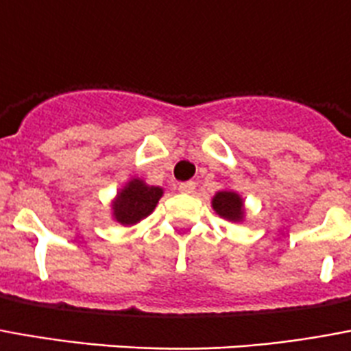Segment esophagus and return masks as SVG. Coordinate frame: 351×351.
I'll return each mask as SVG.
<instances>
[{
    "label": "esophagus",
    "instance_id": "34e87169",
    "mask_svg": "<svg viewBox=\"0 0 351 351\" xmlns=\"http://www.w3.org/2000/svg\"><path fill=\"white\" fill-rule=\"evenodd\" d=\"M178 191H182V193H193L195 191V182H182L178 186Z\"/></svg>",
    "mask_w": 351,
    "mask_h": 351
}]
</instances>
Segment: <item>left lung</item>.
I'll return each mask as SVG.
<instances>
[{
    "label": "left lung",
    "mask_w": 351,
    "mask_h": 351,
    "mask_svg": "<svg viewBox=\"0 0 351 351\" xmlns=\"http://www.w3.org/2000/svg\"><path fill=\"white\" fill-rule=\"evenodd\" d=\"M212 206L217 214L230 219V221H238L241 219V199L240 195H236L232 191H219L212 201Z\"/></svg>",
    "instance_id": "8db88e82"
}]
</instances>
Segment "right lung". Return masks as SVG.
<instances>
[{"label": "right lung", "mask_w": 351, "mask_h": 351, "mask_svg": "<svg viewBox=\"0 0 351 351\" xmlns=\"http://www.w3.org/2000/svg\"><path fill=\"white\" fill-rule=\"evenodd\" d=\"M162 188L147 186L141 180H132L126 188L119 193L113 210L115 219L123 225H134L154 210L162 197Z\"/></svg>", "instance_id": "1"}]
</instances>
